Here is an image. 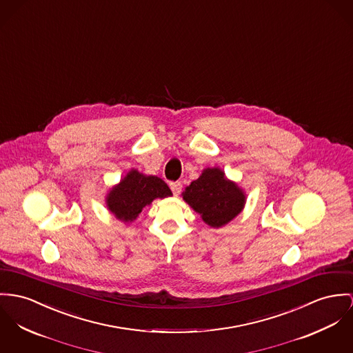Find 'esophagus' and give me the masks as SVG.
Segmentation results:
<instances>
[{"instance_id":"obj_1","label":"esophagus","mask_w":353,"mask_h":353,"mask_svg":"<svg viewBox=\"0 0 353 353\" xmlns=\"http://www.w3.org/2000/svg\"><path fill=\"white\" fill-rule=\"evenodd\" d=\"M169 187H170V190H172L174 196H179V194L181 193L183 184H181L180 181H174V183H170V184H169Z\"/></svg>"}]
</instances>
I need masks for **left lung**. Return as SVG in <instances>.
Here are the masks:
<instances>
[{
  "label": "left lung",
  "instance_id": "8db88e82",
  "mask_svg": "<svg viewBox=\"0 0 353 353\" xmlns=\"http://www.w3.org/2000/svg\"><path fill=\"white\" fill-rule=\"evenodd\" d=\"M183 199L211 227L219 228L243 210L245 194L219 168H207L183 192Z\"/></svg>",
  "mask_w": 353,
  "mask_h": 353
}]
</instances>
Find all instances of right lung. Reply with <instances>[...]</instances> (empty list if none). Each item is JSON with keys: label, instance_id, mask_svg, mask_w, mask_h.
Returning a JSON list of instances; mask_svg holds the SVG:
<instances>
[{"label": "right lung", "instance_id": "add662e5", "mask_svg": "<svg viewBox=\"0 0 353 353\" xmlns=\"http://www.w3.org/2000/svg\"><path fill=\"white\" fill-rule=\"evenodd\" d=\"M172 196V190L157 176H146L132 169L118 185L110 190L106 204L111 214L122 221H133L143 207L154 199Z\"/></svg>", "mask_w": 353, "mask_h": 353}]
</instances>
